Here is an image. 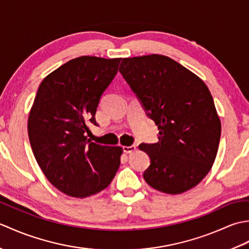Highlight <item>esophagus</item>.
Wrapping results in <instances>:
<instances>
[{
	"mask_svg": "<svg viewBox=\"0 0 249 249\" xmlns=\"http://www.w3.org/2000/svg\"><path fill=\"white\" fill-rule=\"evenodd\" d=\"M137 146L136 145H130V146H123V152L124 153H133L136 151Z\"/></svg>",
	"mask_w": 249,
	"mask_h": 249,
	"instance_id": "esophagus-1",
	"label": "esophagus"
}]
</instances>
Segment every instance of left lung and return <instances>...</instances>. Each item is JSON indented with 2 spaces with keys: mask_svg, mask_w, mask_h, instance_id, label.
<instances>
[{
  "mask_svg": "<svg viewBox=\"0 0 249 249\" xmlns=\"http://www.w3.org/2000/svg\"><path fill=\"white\" fill-rule=\"evenodd\" d=\"M119 71L160 130L157 143L139 145L151 160L145 182L170 195L195 187L213 166L221 133L208 87L160 54L126 57Z\"/></svg>",
  "mask_w": 249,
  "mask_h": 249,
  "instance_id": "obj_1",
  "label": "left lung"
}]
</instances>
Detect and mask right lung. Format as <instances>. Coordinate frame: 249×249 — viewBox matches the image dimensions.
Instances as JSON below:
<instances>
[{
  "label": "right lung",
  "instance_id": "right-lung-1",
  "mask_svg": "<svg viewBox=\"0 0 249 249\" xmlns=\"http://www.w3.org/2000/svg\"><path fill=\"white\" fill-rule=\"evenodd\" d=\"M121 59L80 56L47 76L37 89L28 122L36 161L60 192L86 198L102 192L121 163L122 147L92 142L86 136L102 95L118 72Z\"/></svg>",
  "mask_w": 249,
  "mask_h": 249
}]
</instances>
